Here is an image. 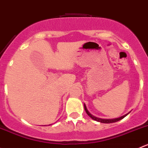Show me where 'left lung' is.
<instances>
[{"label": "left lung", "mask_w": 148, "mask_h": 148, "mask_svg": "<svg viewBox=\"0 0 148 148\" xmlns=\"http://www.w3.org/2000/svg\"><path fill=\"white\" fill-rule=\"evenodd\" d=\"M84 110H85V111H86V113L87 114V115H88L92 119L95 120V121H98V122H100V123H104V124H110V123L116 122V121H120V120L122 119H124V117L127 116L130 114V112H129L128 114H125V115L119 117V118H116V119H100V118H97V117L95 116H93L92 114H90V113L89 112V110H87V106H86V105L84 104Z\"/></svg>", "instance_id": "1"}]
</instances>
